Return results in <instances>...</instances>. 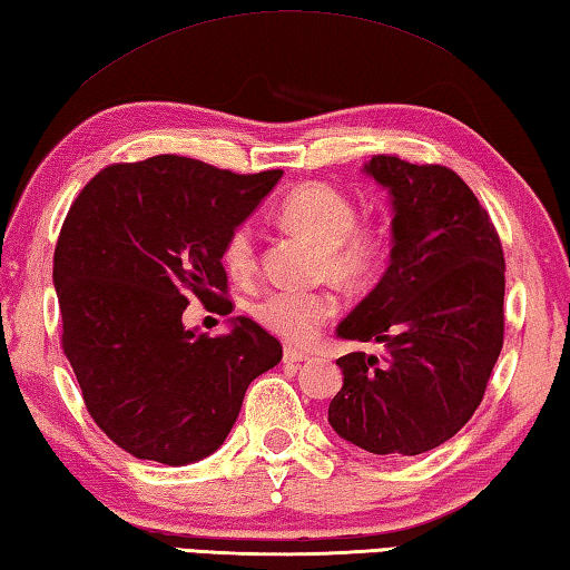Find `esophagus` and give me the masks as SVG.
<instances>
[{
    "instance_id": "esophagus-1",
    "label": "esophagus",
    "mask_w": 570,
    "mask_h": 570,
    "mask_svg": "<svg viewBox=\"0 0 570 570\" xmlns=\"http://www.w3.org/2000/svg\"><path fill=\"white\" fill-rule=\"evenodd\" d=\"M304 361H308L306 351H298V348H292V346L284 348V364L294 366V364H304Z\"/></svg>"
}]
</instances>
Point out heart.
<instances>
[{
    "instance_id": "b5f03b06",
    "label": "heart",
    "mask_w": 570,
    "mask_h": 570,
    "mask_svg": "<svg viewBox=\"0 0 570 570\" xmlns=\"http://www.w3.org/2000/svg\"><path fill=\"white\" fill-rule=\"evenodd\" d=\"M282 219L292 229L312 236L324 246L331 276L361 284L376 274L386 254V234L376 224H356V206L336 186L312 181L294 189L282 202ZM222 264L236 282L252 278L258 266L256 239L249 224H239L226 234ZM338 302L328 292H296L274 288L252 304V316L264 328L292 344H308L318 328L334 318Z\"/></svg>"
}]
</instances>
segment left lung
Segmentation results:
<instances>
[{
  "label": "left lung",
  "mask_w": 570,
  "mask_h": 570,
  "mask_svg": "<svg viewBox=\"0 0 570 570\" xmlns=\"http://www.w3.org/2000/svg\"><path fill=\"white\" fill-rule=\"evenodd\" d=\"M364 171L391 199V264L336 328L379 341L336 364L328 403L341 439L379 456H419L465 426L503 346L505 264L491 216L456 171L379 154Z\"/></svg>",
  "instance_id": "left-lung-1"
}]
</instances>
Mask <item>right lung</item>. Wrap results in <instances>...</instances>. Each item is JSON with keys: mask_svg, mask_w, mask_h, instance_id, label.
Returning a JSON list of instances; mask_svg holds the SVG:
<instances>
[{"mask_svg": "<svg viewBox=\"0 0 570 570\" xmlns=\"http://www.w3.org/2000/svg\"><path fill=\"white\" fill-rule=\"evenodd\" d=\"M282 174L161 154L101 169L71 204L55 249L61 346L89 416L131 456L206 459L252 381L282 361V344L252 318H229L222 336L181 321L189 294L232 314L224 239Z\"/></svg>", "mask_w": 570, "mask_h": 570, "instance_id": "add662e5", "label": "right lung"}]
</instances>
